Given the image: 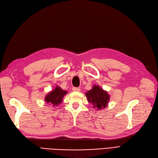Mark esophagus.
<instances>
[{
    "label": "esophagus",
    "mask_w": 158,
    "mask_h": 158,
    "mask_svg": "<svg viewBox=\"0 0 158 158\" xmlns=\"http://www.w3.org/2000/svg\"><path fill=\"white\" fill-rule=\"evenodd\" d=\"M73 90L74 91V92H80V88H73Z\"/></svg>",
    "instance_id": "34e87169"
}]
</instances>
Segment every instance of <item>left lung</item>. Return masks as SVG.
Returning a JSON list of instances; mask_svg holds the SVG:
<instances>
[{
	"instance_id": "8db88e82",
	"label": "left lung",
	"mask_w": 158,
	"mask_h": 158,
	"mask_svg": "<svg viewBox=\"0 0 158 158\" xmlns=\"http://www.w3.org/2000/svg\"><path fill=\"white\" fill-rule=\"evenodd\" d=\"M85 95L88 102L92 103L93 107L98 110L106 107L110 99L109 95L106 91L97 85H94L92 89L88 91Z\"/></svg>"
}]
</instances>
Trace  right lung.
<instances>
[{
  "instance_id": "1",
  "label": "right lung",
  "mask_w": 158,
  "mask_h": 158,
  "mask_svg": "<svg viewBox=\"0 0 158 158\" xmlns=\"http://www.w3.org/2000/svg\"><path fill=\"white\" fill-rule=\"evenodd\" d=\"M68 92L63 90L58 85L54 89H52L45 97V101L46 103L51 105L52 106L56 107L63 102V99L64 95Z\"/></svg>"
}]
</instances>
